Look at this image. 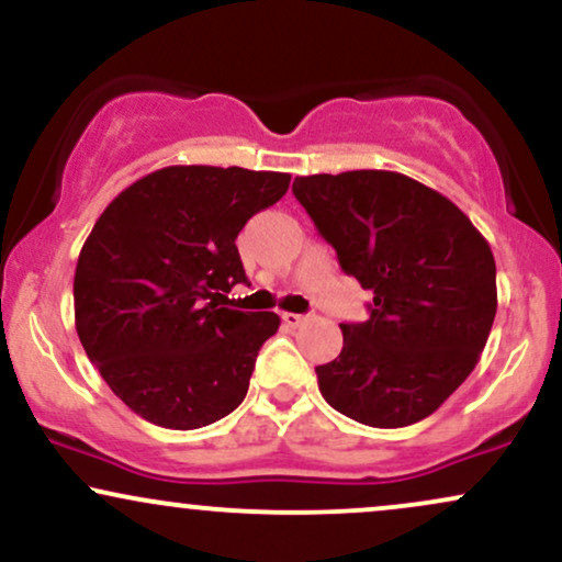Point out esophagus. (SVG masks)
<instances>
[{
    "mask_svg": "<svg viewBox=\"0 0 562 562\" xmlns=\"http://www.w3.org/2000/svg\"><path fill=\"white\" fill-rule=\"evenodd\" d=\"M306 319H308L306 314H293V312L282 314V322H285V325H290V327H299V325H303V322H306Z\"/></svg>",
    "mask_w": 562,
    "mask_h": 562,
    "instance_id": "esophagus-1",
    "label": "esophagus"
}]
</instances>
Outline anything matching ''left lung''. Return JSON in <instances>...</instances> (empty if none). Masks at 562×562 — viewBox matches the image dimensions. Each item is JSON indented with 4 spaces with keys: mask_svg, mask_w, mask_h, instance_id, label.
Instances as JSON below:
<instances>
[{
    "mask_svg": "<svg viewBox=\"0 0 562 562\" xmlns=\"http://www.w3.org/2000/svg\"><path fill=\"white\" fill-rule=\"evenodd\" d=\"M293 195L372 290L370 319L340 325L317 367L325 402L372 428H404L465 383L492 333L496 263L486 237L443 198L396 171L295 177Z\"/></svg>",
    "mask_w": 562,
    "mask_h": 562,
    "instance_id": "obj_1",
    "label": "left lung"
}]
</instances>
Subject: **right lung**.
<instances>
[{"label":"right lung","instance_id":"right-lung-1","mask_svg":"<svg viewBox=\"0 0 562 562\" xmlns=\"http://www.w3.org/2000/svg\"><path fill=\"white\" fill-rule=\"evenodd\" d=\"M290 173L169 166L97 218L74 277L76 333L128 409L171 430L227 417L248 393L274 312L218 306L245 282L237 235L288 192Z\"/></svg>","mask_w":562,"mask_h":562}]
</instances>
